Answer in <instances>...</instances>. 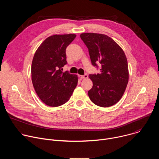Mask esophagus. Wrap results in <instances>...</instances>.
<instances>
[{"label":"esophagus","mask_w":159,"mask_h":159,"mask_svg":"<svg viewBox=\"0 0 159 159\" xmlns=\"http://www.w3.org/2000/svg\"><path fill=\"white\" fill-rule=\"evenodd\" d=\"M79 77L82 78V79H87L88 78V75H87V74H84V75H79Z\"/></svg>","instance_id":"1"}]
</instances>
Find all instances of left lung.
<instances>
[{"instance_id": "8db88e82", "label": "left lung", "mask_w": 159, "mask_h": 159, "mask_svg": "<svg viewBox=\"0 0 159 159\" xmlns=\"http://www.w3.org/2000/svg\"><path fill=\"white\" fill-rule=\"evenodd\" d=\"M88 48L92 65L99 74H89L93 83L88 91L91 101L97 106L107 107L117 103L126 88L129 73L126 55L119 45L106 34L82 33L80 35Z\"/></svg>"}]
</instances>
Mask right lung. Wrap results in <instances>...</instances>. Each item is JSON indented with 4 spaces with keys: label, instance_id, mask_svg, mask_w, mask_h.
Wrapping results in <instances>:
<instances>
[{
    "label": "right lung",
    "instance_id": "right-lung-1",
    "mask_svg": "<svg viewBox=\"0 0 159 159\" xmlns=\"http://www.w3.org/2000/svg\"><path fill=\"white\" fill-rule=\"evenodd\" d=\"M74 34H55L37 49L31 65V79L39 99L48 106H60L70 98L78 82L76 75L63 72L67 63L66 48L75 38Z\"/></svg>",
    "mask_w": 159,
    "mask_h": 159
}]
</instances>
